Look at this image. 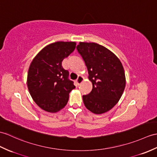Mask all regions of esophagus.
<instances>
[{"instance_id": "esophagus-1", "label": "esophagus", "mask_w": 157, "mask_h": 157, "mask_svg": "<svg viewBox=\"0 0 157 157\" xmlns=\"http://www.w3.org/2000/svg\"><path fill=\"white\" fill-rule=\"evenodd\" d=\"M83 78L82 75H79L78 77L77 80H76V82H77L78 85H80L83 82Z\"/></svg>"}]
</instances>
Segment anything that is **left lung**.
<instances>
[{
	"instance_id": "left-lung-1",
	"label": "left lung",
	"mask_w": 157,
	"mask_h": 157,
	"mask_svg": "<svg viewBox=\"0 0 157 157\" xmlns=\"http://www.w3.org/2000/svg\"><path fill=\"white\" fill-rule=\"evenodd\" d=\"M88 71L92 90L83 96L87 110L96 114L106 112L121 98L126 86L122 63L111 51L96 43L79 42L77 46Z\"/></svg>"
}]
</instances>
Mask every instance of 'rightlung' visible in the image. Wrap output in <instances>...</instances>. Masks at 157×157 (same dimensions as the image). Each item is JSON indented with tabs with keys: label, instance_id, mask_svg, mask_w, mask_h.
Instances as JSON below:
<instances>
[{
	"label": "right lung",
	"instance_id": "add662e5",
	"mask_svg": "<svg viewBox=\"0 0 157 157\" xmlns=\"http://www.w3.org/2000/svg\"><path fill=\"white\" fill-rule=\"evenodd\" d=\"M75 42L57 41L42 49L29 68L27 87L35 102L43 110L57 112L63 108L75 88L62 61L74 52Z\"/></svg>",
	"mask_w": 157,
	"mask_h": 157
}]
</instances>
